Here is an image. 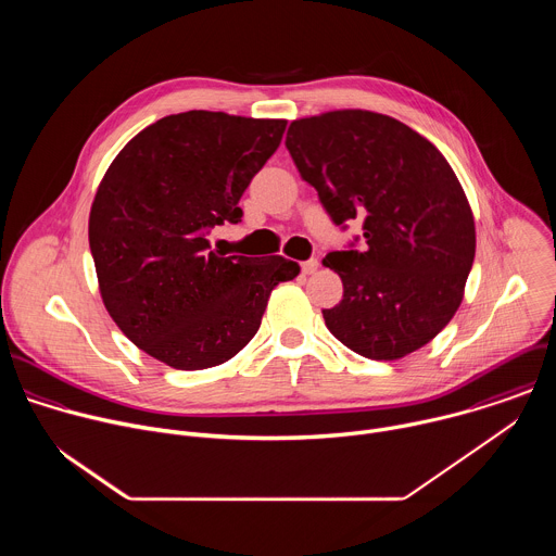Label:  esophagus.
I'll list each match as a JSON object with an SVG mask.
<instances>
[{
  "instance_id": "obj_1",
  "label": "esophagus",
  "mask_w": 556,
  "mask_h": 556,
  "mask_svg": "<svg viewBox=\"0 0 556 556\" xmlns=\"http://www.w3.org/2000/svg\"><path fill=\"white\" fill-rule=\"evenodd\" d=\"M316 268H319V260H314V257H309L307 262L301 264L303 275H312V273H316Z\"/></svg>"
}]
</instances>
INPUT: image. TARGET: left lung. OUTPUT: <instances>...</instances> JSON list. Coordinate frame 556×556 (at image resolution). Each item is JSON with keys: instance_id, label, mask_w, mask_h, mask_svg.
<instances>
[{"instance_id": "left-lung-1", "label": "left lung", "mask_w": 556, "mask_h": 556, "mask_svg": "<svg viewBox=\"0 0 556 556\" xmlns=\"http://www.w3.org/2000/svg\"><path fill=\"white\" fill-rule=\"evenodd\" d=\"M286 147L330 219L363 222L324 264L343 299L328 330L371 361L403 358L453 319L475 260V222L446 157L384 114L339 110L290 123Z\"/></svg>"}]
</instances>
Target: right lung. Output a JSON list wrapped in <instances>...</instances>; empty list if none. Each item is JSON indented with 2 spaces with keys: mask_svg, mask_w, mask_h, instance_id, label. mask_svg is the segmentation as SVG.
<instances>
[{
  "mask_svg": "<svg viewBox=\"0 0 556 556\" xmlns=\"http://www.w3.org/2000/svg\"><path fill=\"white\" fill-rule=\"evenodd\" d=\"M286 121L185 112L131 138L92 211L90 251L103 303L123 334L176 369L215 367L260 330L273 288L299 275L213 251L208 235L242 222L240 198L277 151Z\"/></svg>",
  "mask_w": 556,
  "mask_h": 556,
  "instance_id": "add662e5",
  "label": "right lung"
}]
</instances>
